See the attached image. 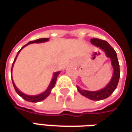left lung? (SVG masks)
I'll return each instance as SVG.
<instances>
[{
	"label": "left lung",
	"instance_id": "obj_1",
	"mask_svg": "<svg viewBox=\"0 0 132 132\" xmlns=\"http://www.w3.org/2000/svg\"><path fill=\"white\" fill-rule=\"evenodd\" d=\"M90 41L92 44L94 45L95 46L100 47V48L103 50L106 54V57L110 58L113 70H114V73L109 84L104 88L99 91H87V90H83L81 88H79L78 86H77V87L79 93L86 97L89 98L92 100H104L106 98L109 97L117 87L119 80V77H120L119 64L118 59H117L115 50L113 49L112 46L106 41L102 40L98 38H93V39H91Z\"/></svg>",
	"mask_w": 132,
	"mask_h": 132
}]
</instances>
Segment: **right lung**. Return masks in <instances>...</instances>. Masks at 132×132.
Here are the masks:
<instances>
[{
  "label": "right lung",
  "instance_id": "1",
  "mask_svg": "<svg viewBox=\"0 0 132 132\" xmlns=\"http://www.w3.org/2000/svg\"><path fill=\"white\" fill-rule=\"evenodd\" d=\"M49 40L48 38H40V39H38V40H32L30 41V42H29L28 43L26 44V45H24V46L21 48V49L19 51H18V53L17 54L16 57H15V58L14 60L13 63V64L15 61V60H16L17 57L18 55V54H19L20 51L21 50L23 49L24 47H26V45H28L29 44H31V43H44V42H46ZM13 66H12V69H13ZM12 69H11V70H12ZM60 73V72H57L55 73H54V75H53V77L52 80H51V82H50V84L49 87H47L45 91L43 92L42 94H38V95H33V96H30V95H27V94H23V92H21L17 88L16 86L15 85V83H14L13 80V78H12V82H13V85L14 88H15V90L17 92V94L20 95L21 97L24 99L26 101H28V102H40V101H43V100H45V98L50 94V92H51V90H52V89L55 87V85L56 83V80H57V77L59 75V74Z\"/></svg>",
  "mask_w": 132,
  "mask_h": 132
}]
</instances>
